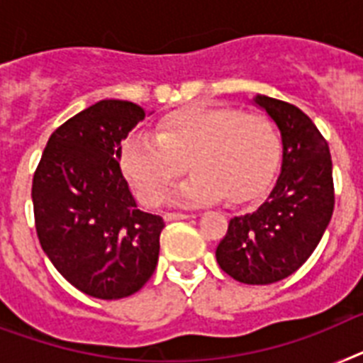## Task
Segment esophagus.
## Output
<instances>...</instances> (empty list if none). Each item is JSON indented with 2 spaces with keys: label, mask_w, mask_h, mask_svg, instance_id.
I'll return each instance as SVG.
<instances>
[{
  "label": "esophagus",
  "mask_w": 363,
  "mask_h": 363,
  "mask_svg": "<svg viewBox=\"0 0 363 363\" xmlns=\"http://www.w3.org/2000/svg\"><path fill=\"white\" fill-rule=\"evenodd\" d=\"M194 215L191 213H164V220H184V218H191Z\"/></svg>",
  "instance_id": "34e87169"
}]
</instances>
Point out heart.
Segmentation results:
<instances>
[{"label": "heart", "mask_w": 363, "mask_h": 363, "mask_svg": "<svg viewBox=\"0 0 363 363\" xmlns=\"http://www.w3.org/2000/svg\"><path fill=\"white\" fill-rule=\"evenodd\" d=\"M280 157V139L262 116L233 107L191 106L172 111L157 124V133L130 135L121 164L139 199L148 206L163 200L169 185L187 164L194 170L172 191L184 206L252 202L269 187Z\"/></svg>", "instance_id": "obj_1"}]
</instances>
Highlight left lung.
<instances>
[{"label": "left lung", "mask_w": 363, "mask_h": 363, "mask_svg": "<svg viewBox=\"0 0 363 363\" xmlns=\"http://www.w3.org/2000/svg\"><path fill=\"white\" fill-rule=\"evenodd\" d=\"M282 135L280 176L252 213L233 217L215 256L226 274L242 284L284 280L306 262L334 211L328 143L298 107L254 96Z\"/></svg>", "instance_id": "left-lung-1"}]
</instances>
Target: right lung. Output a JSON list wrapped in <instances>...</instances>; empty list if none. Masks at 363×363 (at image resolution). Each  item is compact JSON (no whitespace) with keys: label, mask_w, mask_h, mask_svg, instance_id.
Masks as SVG:
<instances>
[{"label":"right lung","mask_w":363,"mask_h":363,"mask_svg":"<svg viewBox=\"0 0 363 363\" xmlns=\"http://www.w3.org/2000/svg\"><path fill=\"white\" fill-rule=\"evenodd\" d=\"M145 116L125 100L86 107L53 131L33 176L42 250L94 298L133 295L160 259L163 218L137 208L121 170V143Z\"/></svg>","instance_id":"obj_1"}]
</instances>
